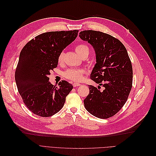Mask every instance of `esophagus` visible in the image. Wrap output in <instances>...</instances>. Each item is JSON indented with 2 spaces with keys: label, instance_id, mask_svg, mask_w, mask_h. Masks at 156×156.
Segmentation results:
<instances>
[{
  "label": "esophagus",
  "instance_id": "1",
  "mask_svg": "<svg viewBox=\"0 0 156 156\" xmlns=\"http://www.w3.org/2000/svg\"><path fill=\"white\" fill-rule=\"evenodd\" d=\"M73 87H79V86H81V84H79V83H74L73 84Z\"/></svg>",
  "mask_w": 156,
  "mask_h": 156
}]
</instances>
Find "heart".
Wrapping results in <instances>:
<instances>
[{
	"instance_id": "obj_1",
	"label": "heart",
	"mask_w": 156,
	"mask_h": 156,
	"mask_svg": "<svg viewBox=\"0 0 156 156\" xmlns=\"http://www.w3.org/2000/svg\"><path fill=\"white\" fill-rule=\"evenodd\" d=\"M75 51L82 58L86 57L89 55V48L85 44H79L76 46ZM64 58V53L61 52L58 56V62L60 63L63 60ZM84 73V71L82 69H68L66 72H64L63 76L67 79L73 81L75 82H79L83 80V75Z\"/></svg>"
}]
</instances>
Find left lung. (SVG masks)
Returning <instances> with one entry per match:
<instances>
[{"label": "left lung", "mask_w": 156, "mask_h": 156, "mask_svg": "<svg viewBox=\"0 0 156 156\" xmlns=\"http://www.w3.org/2000/svg\"><path fill=\"white\" fill-rule=\"evenodd\" d=\"M79 37L95 50L96 64L90 79L100 85L89 86L84 107L94 116L108 119L121 109L128 98L133 83L130 58L123 44L109 34L89 30L81 31ZM101 85L103 91L99 90Z\"/></svg>", "instance_id": "1"}]
</instances>
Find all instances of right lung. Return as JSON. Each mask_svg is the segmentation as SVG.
Returning <instances> with one entry per match:
<instances>
[{
  "instance_id": "right-lung-1",
  "label": "right lung",
  "mask_w": 156,
  "mask_h": 156,
  "mask_svg": "<svg viewBox=\"0 0 156 156\" xmlns=\"http://www.w3.org/2000/svg\"><path fill=\"white\" fill-rule=\"evenodd\" d=\"M77 30L43 33L32 39L21 50L15 79L19 93L34 114L49 117L57 113L73 89L66 81L53 85L48 75L57 67L58 56L76 38Z\"/></svg>"
}]
</instances>
